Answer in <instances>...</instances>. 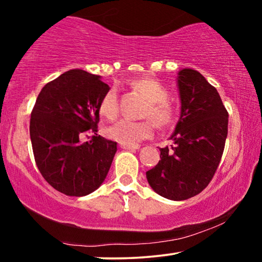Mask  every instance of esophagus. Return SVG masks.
Segmentation results:
<instances>
[{
    "label": "esophagus",
    "mask_w": 262,
    "mask_h": 262,
    "mask_svg": "<svg viewBox=\"0 0 262 262\" xmlns=\"http://www.w3.org/2000/svg\"><path fill=\"white\" fill-rule=\"evenodd\" d=\"M119 146L125 150H137L140 147L139 144H119Z\"/></svg>",
    "instance_id": "34e87169"
}]
</instances>
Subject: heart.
Listing matches in <instances>:
<instances>
[{"label":"heart","instance_id":"1","mask_svg":"<svg viewBox=\"0 0 262 262\" xmlns=\"http://www.w3.org/2000/svg\"><path fill=\"white\" fill-rule=\"evenodd\" d=\"M132 87L145 94L149 99L144 120L120 119L107 128V136L122 144H137L152 136L155 131L154 119L159 127H168L175 123L177 117L176 106L169 99V90L156 79H137ZM100 113L107 119H115L119 113L118 87L113 86L101 98ZM151 118L153 119H150Z\"/></svg>","mask_w":262,"mask_h":262}]
</instances>
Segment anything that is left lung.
I'll return each mask as SVG.
<instances>
[{
    "label": "left lung",
    "instance_id": "left-lung-1",
    "mask_svg": "<svg viewBox=\"0 0 262 262\" xmlns=\"http://www.w3.org/2000/svg\"><path fill=\"white\" fill-rule=\"evenodd\" d=\"M178 89L181 117L170 137L175 146L159 149L161 161L146 171L151 188L172 201L188 200L207 188L228 134V112L217 90L200 72L182 70Z\"/></svg>",
    "mask_w": 262,
    "mask_h": 262
}]
</instances>
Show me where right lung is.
Returning a JSON list of instances; mask_svg holds the SVG:
<instances>
[{"label":"right lung","mask_w":262,"mask_h":262,"mask_svg":"<svg viewBox=\"0 0 262 262\" xmlns=\"http://www.w3.org/2000/svg\"><path fill=\"white\" fill-rule=\"evenodd\" d=\"M108 90L99 75L71 70L37 96L29 125L34 158L42 177L62 194L89 195L107 175L117 143L97 132L99 105ZM89 133L93 138L81 143Z\"/></svg>","instance_id":"obj_1"}]
</instances>
